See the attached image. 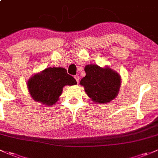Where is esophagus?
Returning <instances> with one entry per match:
<instances>
[{
    "label": "esophagus",
    "mask_w": 158,
    "mask_h": 158,
    "mask_svg": "<svg viewBox=\"0 0 158 158\" xmlns=\"http://www.w3.org/2000/svg\"><path fill=\"white\" fill-rule=\"evenodd\" d=\"M74 78H75L76 81H77V84H78V83H79V81H80V77H79V76H78V75H75V76H74Z\"/></svg>",
    "instance_id": "obj_1"
}]
</instances>
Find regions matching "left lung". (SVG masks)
Wrapping results in <instances>:
<instances>
[{
    "label": "left lung",
    "instance_id": "1",
    "mask_svg": "<svg viewBox=\"0 0 158 158\" xmlns=\"http://www.w3.org/2000/svg\"><path fill=\"white\" fill-rule=\"evenodd\" d=\"M84 71L86 76L80 84L84 87L85 92L94 103H107L114 100L121 85V77L116 71L97 64H87Z\"/></svg>",
    "mask_w": 158,
    "mask_h": 158
}]
</instances>
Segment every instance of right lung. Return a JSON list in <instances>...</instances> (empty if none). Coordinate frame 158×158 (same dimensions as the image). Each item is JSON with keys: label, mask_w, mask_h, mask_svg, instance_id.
Returning a JSON list of instances; mask_svg holds the SVG:
<instances>
[{"label": "right lung", "mask_w": 158, "mask_h": 158, "mask_svg": "<svg viewBox=\"0 0 158 158\" xmlns=\"http://www.w3.org/2000/svg\"><path fill=\"white\" fill-rule=\"evenodd\" d=\"M76 80L64 68H47L29 79L27 87L35 101L52 106L58 100L66 85H74Z\"/></svg>", "instance_id": "add662e5"}]
</instances>
